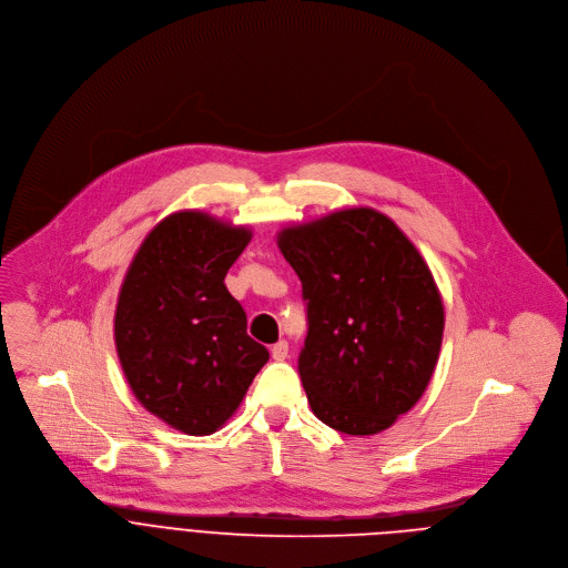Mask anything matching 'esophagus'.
Here are the masks:
<instances>
[{"instance_id":"obj_1","label":"esophagus","mask_w":568,"mask_h":568,"mask_svg":"<svg viewBox=\"0 0 568 568\" xmlns=\"http://www.w3.org/2000/svg\"><path fill=\"white\" fill-rule=\"evenodd\" d=\"M290 356V345L287 341H278L276 345H272V358L274 361H285Z\"/></svg>"}]
</instances>
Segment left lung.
<instances>
[{"label":"left lung","instance_id":"obj_1","mask_svg":"<svg viewBox=\"0 0 568 568\" xmlns=\"http://www.w3.org/2000/svg\"><path fill=\"white\" fill-rule=\"evenodd\" d=\"M307 301L298 374L312 413L345 435L390 428L426 393L444 303L408 236L369 207L278 232Z\"/></svg>","mask_w":568,"mask_h":568}]
</instances>
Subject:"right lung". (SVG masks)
Segmentation results:
<instances>
[{"mask_svg": "<svg viewBox=\"0 0 568 568\" xmlns=\"http://www.w3.org/2000/svg\"><path fill=\"white\" fill-rule=\"evenodd\" d=\"M252 232L205 212L160 221L120 287L115 349L135 399L184 435L216 433L241 406L270 352L225 287Z\"/></svg>", "mask_w": 568, "mask_h": 568, "instance_id": "add662e5", "label": "right lung"}]
</instances>
